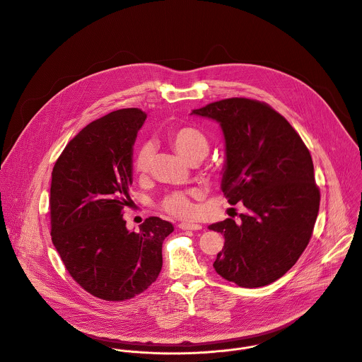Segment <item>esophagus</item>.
<instances>
[{"label":"esophagus","mask_w":362,"mask_h":362,"mask_svg":"<svg viewBox=\"0 0 362 362\" xmlns=\"http://www.w3.org/2000/svg\"><path fill=\"white\" fill-rule=\"evenodd\" d=\"M181 230H201L202 226L198 223H180Z\"/></svg>","instance_id":"1"}]
</instances>
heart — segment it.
Here are the masks:
<instances>
[{"label":"heart","instance_id":"b5f03b06","mask_svg":"<svg viewBox=\"0 0 362 362\" xmlns=\"http://www.w3.org/2000/svg\"><path fill=\"white\" fill-rule=\"evenodd\" d=\"M168 143L171 147L188 163L201 161L209 151V140L199 129L194 126L175 127L168 132ZM154 157V147L150 143H144L136 153L134 171L140 175L148 173ZM191 197H197L195 191L182 192L175 191L164 197L161 201V209L177 218H191L194 215V205Z\"/></svg>","mask_w":362,"mask_h":362}]
</instances>
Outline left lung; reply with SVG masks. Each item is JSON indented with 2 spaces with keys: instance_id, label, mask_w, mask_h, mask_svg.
Masks as SVG:
<instances>
[{
  "instance_id": "8db88e82",
  "label": "left lung",
  "mask_w": 362,
  "mask_h": 362,
  "mask_svg": "<svg viewBox=\"0 0 362 362\" xmlns=\"http://www.w3.org/2000/svg\"><path fill=\"white\" fill-rule=\"evenodd\" d=\"M192 114L219 122L226 143L222 191L230 205L247 209L239 223L209 226L225 238L214 267L243 288L265 286L295 265L312 238L320 205L312 156L265 103L228 98Z\"/></svg>"
}]
</instances>
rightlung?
<instances>
[{"mask_svg":"<svg viewBox=\"0 0 362 362\" xmlns=\"http://www.w3.org/2000/svg\"><path fill=\"white\" fill-rule=\"evenodd\" d=\"M146 114L114 111L80 130L52 171V241L73 279L88 293L112 302L146 291L163 267L161 247L174 230L160 218H147L129 232L133 144Z\"/></svg>","mask_w":362,"mask_h":362,"instance_id":"1","label":"right lung"}]
</instances>
